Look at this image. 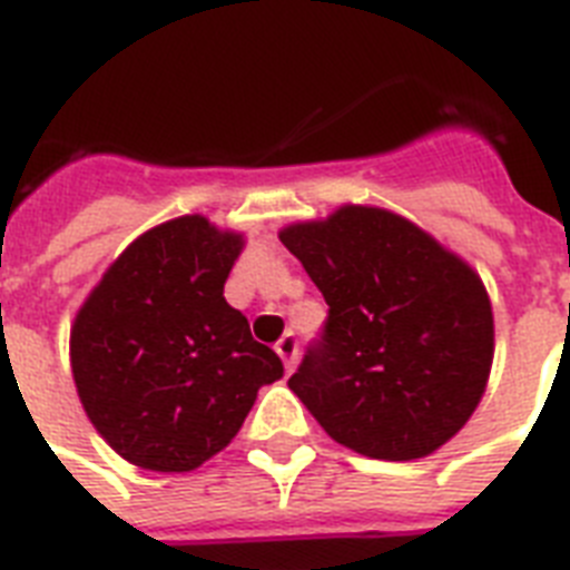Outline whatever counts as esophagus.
I'll return each instance as SVG.
<instances>
[{
	"label": "esophagus",
	"mask_w": 570,
	"mask_h": 570,
	"mask_svg": "<svg viewBox=\"0 0 570 570\" xmlns=\"http://www.w3.org/2000/svg\"><path fill=\"white\" fill-rule=\"evenodd\" d=\"M276 355L282 358V364H285V370H294L296 364V355H299V341H296L294 332H285V335L276 341Z\"/></svg>",
	"instance_id": "esophagus-1"
}]
</instances>
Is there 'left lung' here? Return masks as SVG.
<instances>
[{
	"label": "left lung",
	"mask_w": 570,
	"mask_h": 570,
	"mask_svg": "<svg viewBox=\"0 0 570 570\" xmlns=\"http://www.w3.org/2000/svg\"><path fill=\"white\" fill-rule=\"evenodd\" d=\"M328 317L288 379L346 449L436 451L472 416L492 366V305L472 267L411 220L370 206L282 229Z\"/></svg>",
	"instance_id": "obj_1"
}]
</instances>
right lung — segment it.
<instances>
[{
    "label": "right lung",
    "instance_id": "1",
    "mask_svg": "<svg viewBox=\"0 0 570 570\" xmlns=\"http://www.w3.org/2000/svg\"><path fill=\"white\" fill-rule=\"evenodd\" d=\"M242 235L183 215L139 235L75 317L72 375L96 431L150 472H191L282 379L271 346L224 299Z\"/></svg>",
    "mask_w": 570,
    "mask_h": 570
}]
</instances>
